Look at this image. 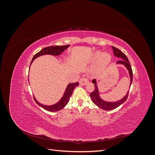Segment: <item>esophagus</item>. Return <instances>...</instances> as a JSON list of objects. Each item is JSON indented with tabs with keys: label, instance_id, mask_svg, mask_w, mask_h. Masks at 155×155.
Listing matches in <instances>:
<instances>
[{
	"label": "esophagus",
	"instance_id": "1",
	"mask_svg": "<svg viewBox=\"0 0 155 155\" xmlns=\"http://www.w3.org/2000/svg\"><path fill=\"white\" fill-rule=\"evenodd\" d=\"M88 83V80L87 78H81L79 80V85H85Z\"/></svg>",
	"mask_w": 155,
	"mask_h": 155
}]
</instances>
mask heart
<instances>
[{"label": "heart", "instance_id": "1", "mask_svg": "<svg viewBox=\"0 0 155 155\" xmlns=\"http://www.w3.org/2000/svg\"><path fill=\"white\" fill-rule=\"evenodd\" d=\"M97 60H98L97 61L98 68H104L109 64L110 61V55L106 52L101 54L100 51H97L92 55V61H96Z\"/></svg>", "mask_w": 155, "mask_h": 155}]
</instances>
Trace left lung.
I'll return each mask as SVG.
<instances>
[{"mask_svg":"<svg viewBox=\"0 0 155 155\" xmlns=\"http://www.w3.org/2000/svg\"><path fill=\"white\" fill-rule=\"evenodd\" d=\"M112 50H113V52H114V55L115 57L121 59V60L118 61L116 63V64L124 65L125 68L128 70L129 76H130V81L129 87H130L131 84H132V82H133V71H132V68H131L129 60H128L127 58V56L119 49L114 47V46H112ZM92 82V83L94 84V91L90 94L91 100L94 104L103 110H113V109H116V108L118 107L122 104H124V103L126 101V100L127 99L129 91L127 92L125 96L124 97H122L121 100H120L118 101H107L104 100L100 97L99 89H98V87L97 85V84L96 79H93Z\"/></svg>","mask_w":155,"mask_h":155,"instance_id":"8db88e82","label":"left lung"}]
</instances>
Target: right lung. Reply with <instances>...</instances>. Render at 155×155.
Segmentation results:
<instances>
[{
    "instance_id": "obj_1",
    "label": "right lung",
    "mask_w": 155,
    "mask_h": 155,
    "mask_svg": "<svg viewBox=\"0 0 155 155\" xmlns=\"http://www.w3.org/2000/svg\"><path fill=\"white\" fill-rule=\"evenodd\" d=\"M69 46H70L69 45H64V46H48V47H46L43 49H42L40 51H39L38 53L36 54L34 56L30 64H31L32 62L34 61L35 59H36L38 57H40L41 55H55V56L59 55L61 54L65 50L68 48L69 47ZM28 81H29V78H28ZM78 85H79L78 82L74 83H69L67 86L66 89H65L63 96L57 103H55V104L53 105H46L44 104H42L35 99V97H34V100L37 105H39L42 108H43V109H45L46 110H48L49 112L58 111V110H60L61 109H63V108L67 105L68 102L69 101L70 96H71L72 94L74 89Z\"/></svg>"
}]
</instances>
